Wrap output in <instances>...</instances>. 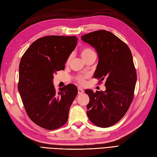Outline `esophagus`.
Wrapping results in <instances>:
<instances>
[{"mask_svg": "<svg viewBox=\"0 0 157 157\" xmlns=\"http://www.w3.org/2000/svg\"><path fill=\"white\" fill-rule=\"evenodd\" d=\"M84 93L83 89H82L81 88H78V94H81Z\"/></svg>", "mask_w": 157, "mask_h": 157, "instance_id": "esophagus-1", "label": "esophagus"}]
</instances>
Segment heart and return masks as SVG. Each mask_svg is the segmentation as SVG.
Wrapping results in <instances>:
<instances>
[{
	"label": "heart",
	"mask_w": 157,
	"mask_h": 157,
	"mask_svg": "<svg viewBox=\"0 0 157 157\" xmlns=\"http://www.w3.org/2000/svg\"><path fill=\"white\" fill-rule=\"evenodd\" d=\"M81 56L82 57V59L84 60H86L87 59H89V57H90L91 56L93 55H95V52L93 51V49L90 47H85L83 48L81 51ZM71 60V56L68 57V59H67V63H69ZM89 76V75L86 74H82V75H78L75 77V79L76 82L78 83H79L80 85H84L85 82V79Z\"/></svg>",
	"instance_id": "obj_1"
}]
</instances>
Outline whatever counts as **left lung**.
<instances>
[{
	"label": "left lung",
	"mask_w": 157,
	"mask_h": 157,
	"mask_svg": "<svg viewBox=\"0 0 157 157\" xmlns=\"http://www.w3.org/2000/svg\"><path fill=\"white\" fill-rule=\"evenodd\" d=\"M81 39L97 52L94 77L106 80L105 91L85 90L90 98L87 116L97 127H109L124 116L133 100L136 72L132 53L123 41L105 30L84 34Z\"/></svg>",
	"instance_id": "1"
}]
</instances>
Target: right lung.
<instances>
[{"label": "right lung", "mask_w": 157, "mask_h": 157, "mask_svg": "<svg viewBox=\"0 0 157 157\" xmlns=\"http://www.w3.org/2000/svg\"><path fill=\"white\" fill-rule=\"evenodd\" d=\"M77 40L76 36H46L30 44L22 56L18 89L29 117L42 128L55 130L68 120L77 88L69 84L56 92L52 78L64 69Z\"/></svg>", "instance_id": "add662e5"}]
</instances>
